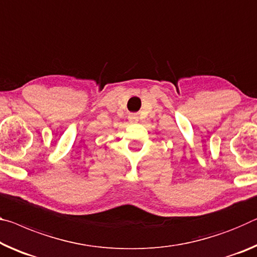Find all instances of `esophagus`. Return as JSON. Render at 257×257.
I'll use <instances>...</instances> for the list:
<instances>
[{
    "instance_id": "esophagus-1",
    "label": "esophagus",
    "mask_w": 257,
    "mask_h": 257,
    "mask_svg": "<svg viewBox=\"0 0 257 257\" xmlns=\"http://www.w3.org/2000/svg\"><path fill=\"white\" fill-rule=\"evenodd\" d=\"M129 121L132 122V123H135V122H137L138 121L137 114H130V115H129Z\"/></svg>"
}]
</instances>
